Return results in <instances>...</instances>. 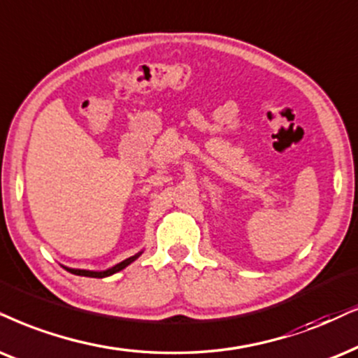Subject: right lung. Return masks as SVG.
Here are the masks:
<instances>
[{"label":"right lung","mask_w":358,"mask_h":358,"mask_svg":"<svg viewBox=\"0 0 358 358\" xmlns=\"http://www.w3.org/2000/svg\"><path fill=\"white\" fill-rule=\"evenodd\" d=\"M142 252L143 251H138L137 255H134V256H130V257H127V259H124L122 262H119V264H115V266H112V268H108V269H106V271H89V269H74V268H67V266H62V268H64L66 271H69L71 274H76V275H85V278H107V275H112V274H115V273H119V271H122V269H125L127 266L129 264H132V262L135 261V259H138L140 256H142Z\"/></svg>","instance_id":"add662e5"}]
</instances>
